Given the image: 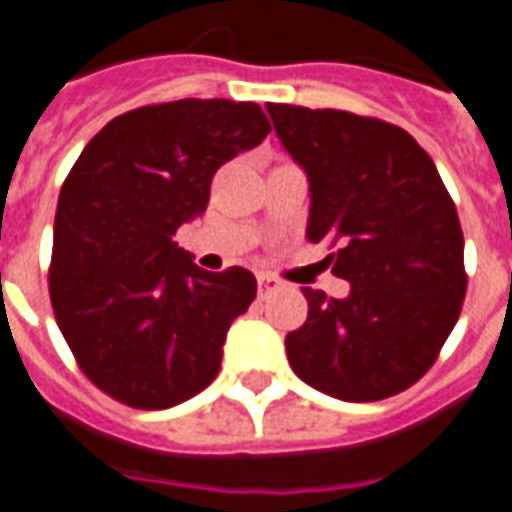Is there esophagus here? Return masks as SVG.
Segmentation results:
<instances>
[{
	"label": "esophagus",
	"instance_id": "1",
	"mask_svg": "<svg viewBox=\"0 0 512 512\" xmlns=\"http://www.w3.org/2000/svg\"><path fill=\"white\" fill-rule=\"evenodd\" d=\"M256 281H259V294L272 292V289L278 286V278L270 275V272H259V275H256Z\"/></svg>",
	"mask_w": 512,
	"mask_h": 512
}]
</instances>
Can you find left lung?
Returning <instances> with one entry per match:
<instances>
[{
  "label": "left lung",
  "mask_w": 512,
  "mask_h": 512,
  "mask_svg": "<svg viewBox=\"0 0 512 512\" xmlns=\"http://www.w3.org/2000/svg\"><path fill=\"white\" fill-rule=\"evenodd\" d=\"M283 149L305 171V237L341 242L343 300L302 289L308 319L286 335L294 374L341 401L412 387L453 333L466 294L464 234L445 182L404 128L335 108L267 103Z\"/></svg>",
  "instance_id": "left-lung-1"
}]
</instances>
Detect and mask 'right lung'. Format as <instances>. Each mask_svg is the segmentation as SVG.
Returning a JSON list of instances; mask_svg holds the SVG:
<instances>
[{
    "instance_id": "obj_1",
    "label": "right lung",
    "mask_w": 512,
    "mask_h": 512,
    "mask_svg": "<svg viewBox=\"0 0 512 512\" xmlns=\"http://www.w3.org/2000/svg\"><path fill=\"white\" fill-rule=\"evenodd\" d=\"M256 103L174 100L111 119L59 193L48 292L81 371L136 409H169L218 376L256 297L245 267L201 270L174 242L207 210L215 171L259 147Z\"/></svg>"
}]
</instances>
